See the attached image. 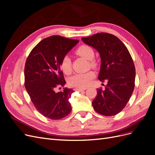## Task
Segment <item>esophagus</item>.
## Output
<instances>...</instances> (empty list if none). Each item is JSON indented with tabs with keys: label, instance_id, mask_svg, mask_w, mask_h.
I'll list each match as a JSON object with an SVG mask.
<instances>
[{
	"label": "esophagus",
	"instance_id": "34e87169",
	"mask_svg": "<svg viewBox=\"0 0 155 155\" xmlns=\"http://www.w3.org/2000/svg\"><path fill=\"white\" fill-rule=\"evenodd\" d=\"M86 88H74V91H78V92H82L85 91Z\"/></svg>",
	"mask_w": 155,
	"mask_h": 155
}]
</instances>
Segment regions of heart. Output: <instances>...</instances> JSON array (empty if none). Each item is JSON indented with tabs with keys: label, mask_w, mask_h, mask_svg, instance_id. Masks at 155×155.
<instances>
[{
	"label": "heart",
	"mask_w": 155,
	"mask_h": 155,
	"mask_svg": "<svg viewBox=\"0 0 155 155\" xmlns=\"http://www.w3.org/2000/svg\"><path fill=\"white\" fill-rule=\"evenodd\" d=\"M75 53L81 57L88 60L90 66L92 68H96L98 66L97 61L94 59V51L90 46L87 45H82L79 46L75 50ZM60 67L63 73L69 75L72 73V67L71 59L68 55H65L63 58L60 63ZM95 77V73L92 70L85 73H79L74 74L69 79L68 83L70 86L77 88H83L90 85L91 81Z\"/></svg>",
	"instance_id": "b5f03b06"
}]
</instances>
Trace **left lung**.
Masks as SVG:
<instances>
[{
  "label": "left lung",
  "mask_w": 155,
  "mask_h": 155,
  "mask_svg": "<svg viewBox=\"0 0 155 155\" xmlns=\"http://www.w3.org/2000/svg\"><path fill=\"white\" fill-rule=\"evenodd\" d=\"M82 41L100 53L101 64L98 79L107 81L105 89L97 88V96L92 101L94 109L104 116L118 114L134 88L136 72L132 57L122 42L108 33L83 37Z\"/></svg>",
  "instance_id": "obj_1"
}]
</instances>
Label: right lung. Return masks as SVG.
<instances>
[{
	"instance_id": "obj_1",
	"label": "right lung",
	"mask_w": 155,
	"mask_h": 155,
	"mask_svg": "<svg viewBox=\"0 0 155 155\" xmlns=\"http://www.w3.org/2000/svg\"><path fill=\"white\" fill-rule=\"evenodd\" d=\"M78 40L53 35L40 41L26 61L25 86L35 109L51 120H60L71 112L68 101L74 91L66 81L60 63ZM64 90L56 92L57 88Z\"/></svg>"
}]
</instances>
